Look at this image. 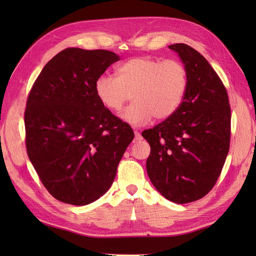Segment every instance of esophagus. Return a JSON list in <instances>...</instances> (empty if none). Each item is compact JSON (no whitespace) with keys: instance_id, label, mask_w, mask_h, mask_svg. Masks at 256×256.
Returning <instances> with one entry per match:
<instances>
[{"instance_id":"obj_1","label":"esophagus","mask_w":256,"mask_h":256,"mask_svg":"<svg viewBox=\"0 0 256 256\" xmlns=\"http://www.w3.org/2000/svg\"><path fill=\"white\" fill-rule=\"evenodd\" d=\"M134 134H135L134 142H138V140H142V135H140V132H138V131H134Z\"/></svg>"}]
</instances>
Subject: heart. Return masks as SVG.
<instances>
[{"instance_id": "heart-1", "label": "heart", "mask_w": 256, "mask_h": 256, "mask_svg": "<svg viewBox=\"0 0 256 256\" xmlns=\"http://www.w3.org/2000/svg\"><path fill=\"white\" fill-rule=\"evenodd\" d=\"M118 78L101 74L94 82L98 99L110 111L118 112L130 98L134 102L122 118L135 126L155 116L165 120L175 113L188 90V72L176 59L135 57L120 64Z\"/></svg>"}]
</instances>
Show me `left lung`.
<instances>
[{
  "label": "left lung",
  "mask_w": 256,
  "mask_h": 256,
  "mask_svg": "<svg viewBox=\"0 0 256 256\" xmlns=\"http://www.w3.org/2000/svg\"><path fill=\"white\" fill-rule=\"evenodd\" d=\"M188 72V90L178 110L142 136L150 145L146 170L168 200L188 204L214 188L230 148L231 108L224 84L206 59L175 44Z\"/></svg>",
  "instance_id": "left-lung-1"
}]
</instances>
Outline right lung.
<instances>
[{
	"mask_svg": "<svg viewBox=\"0 0 256 256\" xmlns=\"http://www.w3.org/2000/svg\"><path fill=\"white\" fill-rule=\"evenodd\" d=\"M104 50L66 48L42 68L24 114L27 155L52 197L84 206L104 194L133 130L102 104L94 82L118 60Z\"/></svg>",
	"mask_w": 256,
	"mask_h": 256,
	"instance_id": "right-lung-1",
	"label": "right lung"
}]
</instances>
